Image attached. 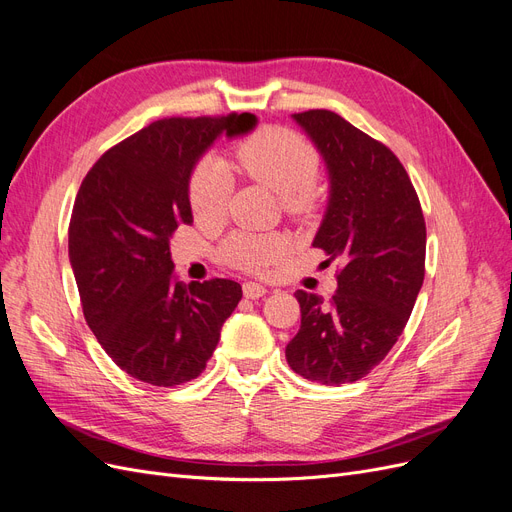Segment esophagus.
Masks as SVG:
<instances>
[{"label": "esophagus", "mask_w": 512, "mask_h": 512, "mask_svg": "<svg viewBox=\"0 0 512 512\" xmlns=\"http://www.w3.org/2000/svg\"><path fill=\"white\" fill-rule=\"evenodd\" d=\"M242 293H244V297H249V299H259V297L268 293V289L259 285V282H244Z\"/></svg>", "instance_id": "esophagus-1"}]
</instances>
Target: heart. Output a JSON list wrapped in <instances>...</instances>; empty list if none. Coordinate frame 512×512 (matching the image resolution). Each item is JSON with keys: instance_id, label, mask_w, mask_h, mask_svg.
I'll use <instances>...</instances> for the list:
<instances>
[{"instance_id": "1", "label": "heart", "mask_w": 512, "mask_h": 512, "mask_svg": "<svg viewBox=\"0 0 512 512\" xmlns=\"http://www.w3.org/2000/svg\"><path fill=\"white\" fill-rule=\"evenodd\" d=\"M244 175L266 185L280 198L285 211L304 215L314 204L312 183L318 177L320 160L316 149L297 132L287 128H263L242 141L236 149ZM230 175L221 162H200L189 181V204L198 221H219L230 196ZM287 238L280 234L232 232L219 246V257L238 270H263L274 266L287 253Z\"/></svg>"}]
</instances>
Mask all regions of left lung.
<instances>
[{
	"instance_id": "1",
	"label": "left lung",
	"mask_w": 512,
	"mask_h": 512,
	"mask_svg": "<svg viewBox=\"0 0 512 512\" xmlns=\"http://www.w3.org/2000/svg\"><path fill=\"white\" fill-rule=\"evenodd\" d=\"M323 158L329 200L312 246L339 259L331 301L297 291L301 327L285 354L310 382L350 384L380 365L403 333L424 282L426 223L407 170L342 116H291Z\"/></svg>"
}]
</instances>
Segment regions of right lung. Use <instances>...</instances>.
Wrapping results in <instances>:
<instances>
[{
    "label": "right lung",
    "mask_w": 512,
    "mask_h": 512,
    "mask_svg": "<svg viewBox=\"0 0 512 512\" xmlns=\"http://www.w3.org/2000/svg\"><path fill=\"white\" fill-rule=\"evenodd\" d=\"M253 113L151 122L99 158L69 221V261L84 318L107 356L151 386L192 382L242 297L234 280L173 276L170 236L192 225L189 179L221 135H249Z\"/></svg>",
    "instance_id": "add662e5"
}]
</instances>
